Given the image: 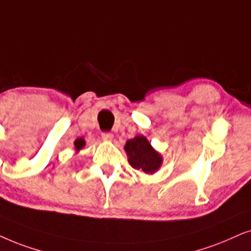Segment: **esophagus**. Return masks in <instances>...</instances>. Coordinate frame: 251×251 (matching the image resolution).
Masks as SVG:
<instances>
[{"label": "esophagus", "instance_id": "esophagus-1", "mask_svg": "<svg viewBox=\"0 0 251 251\" xmlns=\"http://www.w3.org/2000/svg\"><path fill=\"white\" fill-rule=\"evenodd\" d=\"M101 135H102V139L104 140V141H111V140L113 139V134L110 132H103Z\"/></svg>", "mask_w": 251, "mask_h": 251}]
</instances>
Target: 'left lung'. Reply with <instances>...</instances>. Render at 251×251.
<instances>
[{
    "label": "left lung",
    "instance_id": "obj_1",
    "mask_svg": "<svg viewBox=\"0 0 251 251\" xmlns=\"http://www.w3.org/2000/svg\"><path fill=\"white\" fill-rule=\"evenodd\" d=\"M125 150L132 168L142 170L145 173H153L162 164V156L152 149L143 135L128 140L125 145Z\"/></svg>",
    "mask_w": 251,
    "mask_h": 251
}]
</instances>
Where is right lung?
<instances>
[{
	"instance_id": "1",
	"label": "right lung",
	"mask_w": 251,
	"mask_h": 251,
	"mask_svg": "<svg viewBox=\"0 0 251 251\" xmlns=\"http://www.w3.org/2000/svg\"><path fill=\"white\" fill-rule=\"evenodd\" d=\"M75 148L78 149V150H79V149H81L82 147L85 146V140L81 139V138H80V139H76V140H75Z\"/></svg>"
}]
</instances>
